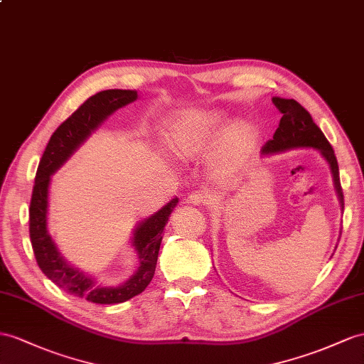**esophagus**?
Returning <instances> with one entry per match:
<instances>
[{
	"instance_id": "1",
	"label": "esophagus",
	"mask_w": 364,
	"mask_h": 364,
	"mask_svg": "<svg viewBox=\"0 0 364 364\" xmlns=\"http://www.w3.org/2000/svg\"><path fill=\"white\" fill-rule=\"evenodd\" d=\"M206 201H208L206 200V195H204L203 192L195 191V192L188 195V203L192 204V206H201V204L206 203Z\"/></svg>"
}]
</instances>
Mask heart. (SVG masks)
I'll list each match as a JSON object with an SVG mask.
<instances>
[{
  "instance_id": "1",
  "label": "heart",
  "mask_w": 364,
  "mask_h": 364,
  "mask_svg": "<svg viewBox=\"0 0 364 364\" xmlns=\"http://www.w3.org/2000/svg\"><path fill=\"white\" fill-rule=\"evenodd\" d=\"M169 152L184 160L213 154V173L217 180H235L257 154L258 129L245 119L230 123L225 110H186L175 115L164 130Z\"/></svg>"
}]
</instances>
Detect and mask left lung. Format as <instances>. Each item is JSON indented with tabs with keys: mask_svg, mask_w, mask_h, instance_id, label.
<instances>
[{
	"mask_svg": "<svg viewBox=\"0 0 364 364\" xmlns=\"http://www.w3.org/2000/svg\"><path fill=\"white\" fill-rule=\"evenodd\" d=\"M272 102L277 106V109L282 112L283 117L279 119V124L278 129L275 130L274 138L269 139L264 144L262 151L263 155H275L287 151H294V149H316L331 167L333 186L335 191H337L338 201L343 210L344 197L340 184L338 163L337 158H335L333 149L328 139H326L321 129L314 123L309 112L295 100L274 97Z\"/></svg>",
	"mask_w": 364,
	"mask_h": 364,
	"instance_id": "left-lung-1",
	"label": "left lung"
}]
</instances>
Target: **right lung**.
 I'll return each mask as SVG.
<instances>
[{
    "label": "right lung",
    "mask_w": 364,
    "mask_h": 364,
    "mask_svg": "<svg viewBox=\"0 0 364 364\" xmlns=\"http://www.w3.org/2000/svg\"><path fill=\"white\" fill-rule=\"evenodd\" d=\"M138 98L136 90L110 89L87 98L50 136L36 171L29 209V232L33 254L43 274L64 291L97 304H118L141 294L152 282L163 230L178 198L139 221L132 237L138 257L136 271L118 286H105L86 272L68 263L48 229L50 176L77 152V149L119 107Z\"/></svg>",
    "instance_id": "1"
}]
</instances>
